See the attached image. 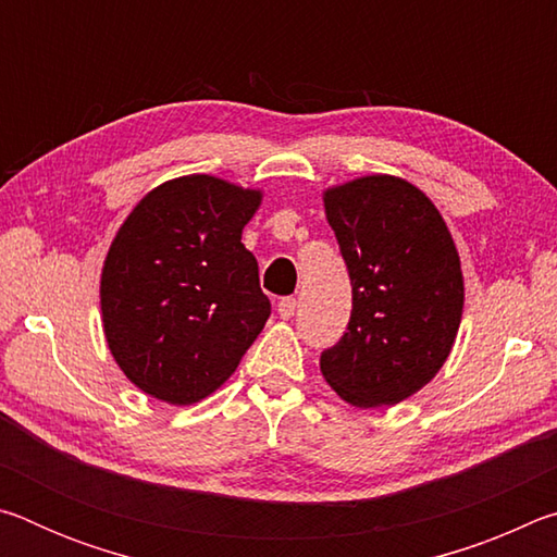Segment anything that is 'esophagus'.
Segmentation results:
<instances>
[{
  "instance_id": "obj_1",
  "label": "esophagus",
  "mask_w": 557,
  "mask_h": 557,
  "mask_svg": "<svg viewBox=\"0 0 557 557\" xmlns=\"http://www.w3.org/2000/svg\"><path fill=\"white\" fill-rule=\"evenodd\" d=\"M295 309H297V299L295 297H285V299H280L277 301V314H280V319H292L295 317Z\"/></svg>"
}]
</instances>
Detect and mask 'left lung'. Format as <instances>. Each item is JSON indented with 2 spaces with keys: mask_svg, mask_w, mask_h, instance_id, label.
<instances>
[{
  "mask_svg": "<svg viewBox=\"0 0 557 557\" xmlns=\"http://www.w3.org/2000/svg\"><path fill=\"white\" fill-rule=\"evenodd\" d=\"M322 199L354 295L346 334L319 358L322 375L354 408L395 405L435 379L455 346L457 245L428 194L400 176H358Z\"/></svg>",
  "mask_w": 557,
  "mask_h": 557,
  "instance_id": "8db88e82",
  "label": "left lung"
}]
</instances>
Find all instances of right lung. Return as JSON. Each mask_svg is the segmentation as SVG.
I'll return each instance as SVG.
<instances>
[{"mask_svg": "<svg viewBox=\"0 0 557 557\" xmlns=\"http://www.w3.org/2000/svg\"><path fill=\"white\" fill-rule=\"evenodd\" d=\"M260 188L211 174L154 186L120 225L100 272L102 332L120 371L169 405L209 398L270 317L240 243Z\"/></svg>", "mask_w": 557, "mask_h": 557, "instance_id": "obj_1", "label": "right lung"}]
</instances>
